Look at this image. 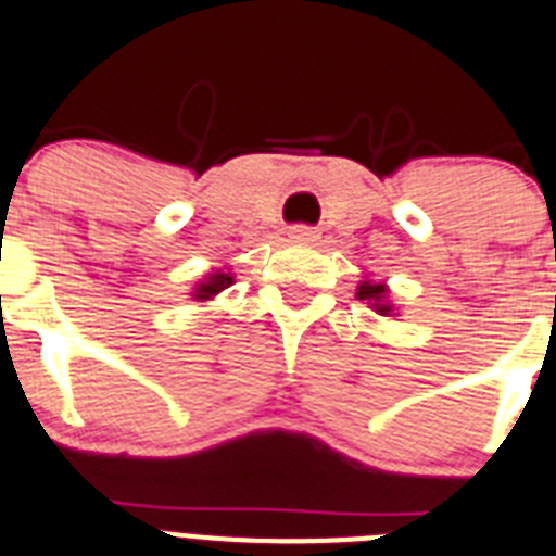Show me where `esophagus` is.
<instances>
[{"label":"esophagus","instance_id":"esophagus-1","mask_svg":"<svg viewBox=\"0 0 556 556\" xmlns=\"http://www.w3.org/2000/svg\"><path fill=\"white\" fill-rule=\"evenodd\" d=\"M288 237H291L293 242H316L319 240V231H316V228H311V226H291L288 228Z\"/></svg>","mask_w":556,"mask_h":556}]
</instances>
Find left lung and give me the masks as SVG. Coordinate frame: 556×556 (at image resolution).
I'll list each match as a JSON object with an SVG mask.
<instances>
[{"label":"left lung","instance_id":"1","mask_svg":"<svg viewBox=\"0 0 556 556\" xmlns=\"http://www.w3.org/2000/svg\"><path fill=\"white\" fill-rule=\"evenodd\" d=\"M384 293L387 288L379 286V282H362V286H358V300L372 302V307H376L379 314L387 316L390 314V305L384 302Z\"/></svg>","mask_w":556,"mask_h":556}]
</instances>
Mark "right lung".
Listing matches in <instances>:
<instances>
[{"instance_id":"1","label":"right lung","mask_w":556,"mask_h":556,"mask_svg":"<svg viewBox=\"0 0 556 556\" xmlns=\"http://www.w3.org/2000/svg\"><path fill=\"white\" fill-rule=\"evenodd\" d=\"M226 286H231V277H228V274H214V277H208L206 282L194 291V296H198V300H208V296L220 293Z\"/></svg>"}]
</instances>
